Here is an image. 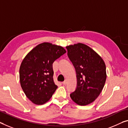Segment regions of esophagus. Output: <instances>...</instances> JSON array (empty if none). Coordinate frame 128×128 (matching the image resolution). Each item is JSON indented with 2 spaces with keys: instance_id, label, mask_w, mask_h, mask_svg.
Returning a JSON list of instances; mask_svg holds the SVG:
<instances>
[{
  "instance_id": "1",
  "label": "esophagus",
  "mask_w": 128,
  "mask_h": 128,
  "mask_svg": "<svg viewBox=\"0 0 128 128\" xmlns=\"http://www.w3.org/2000/svg\"><path fill=\"white\" fill-rule=\"evenodd\" d=\"M62 84H63V85H66V80H65L63 82H62Z\"/></svg>"
}]
</instances>
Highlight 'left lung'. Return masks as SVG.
Returning <instances> with one entry per match:
<instances>
[{"label": "left lung", "mask_w": 128, "mask_h": 128, "mask_svg": "<svg viewBox=\"0 0 128 128\" xmlns=\"http://www.w3.org/2000/svg\"><path fill=\"white\" fill-rule=\"evenodd\" d=\"M68 56L75 68L77 87L70 94L72 100L80 106L96 100L106 79V66L98 53L82 43L66 46Z\"/></svg>", "instance_id": "1"}]
</instances>
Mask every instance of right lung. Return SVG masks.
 <instances>
[{
	"mask_svg": "<svg viewBox=\"0 0 128 128\" xmlns=\"http://www.w3.org/2000/svg\"><path fill=\"white\" fill-rule=\"evenodd\" d=\"M66 53L61 46L44 42L34 48L24 58L20 68V83L26 96L33 104H45L56 90L53 63Z\"/></svg>",
	"mask_w": 128,
	"mask_h": 128,
	"instance_id": "1",
	"label": "right lung"
}]
</instances>
